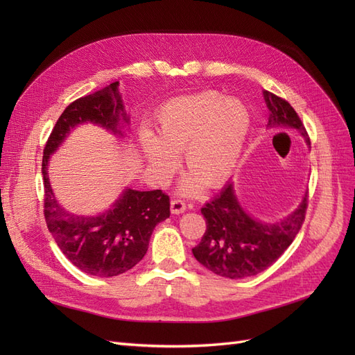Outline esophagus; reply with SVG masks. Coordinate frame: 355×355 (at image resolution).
Returning a JSON list of instances; mask_svg holds the SVG:
<instances>
[{
    "instance_id": "esophagus-1",
    "label": "esophagus",
    "mask_w": 355,
    "mask_h": 355,
    "mask_svg": "<svg viewBox=\"0 0 355 355\" xmlns=\"http://www.w3.org/2000/svg\"><path fill=\"white\" fill-rule=\"evenodd\" d=\"M170 209L173 214H180L187 210V204L182 201L180 198H173L170 202Z\"/></svg>"
}]
</instances>
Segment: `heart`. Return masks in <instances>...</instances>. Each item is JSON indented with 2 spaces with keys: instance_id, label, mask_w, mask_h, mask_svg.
Here are the masks:
<instances>
[{
  "instance_id": "1",
  "label": "heart",
  "mask_w": 355,
  "mask_h": 355,
  "mask_svg": "<svg viewBox=\"0 0 355 355\" xmlns=\"http://www.w3.org/2000/svg\"><path fill=\"white\" fill-rule=\"evenodd\" d=\"M250 128V115L239 101L216 92L184 96L164 103L157 114V135L144 128L141 146L153 178L164 185L184 153L192 175L182 191L196 194L202 184L218 188L237 167Z\"/></svg>"
}]
</instances>
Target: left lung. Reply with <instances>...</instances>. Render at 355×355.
Returning <instances> with one entry per match:
<instances>
[{
  "label": "left lung",
  "instance_id": "8db88e82",
  "mask_svg": "<svg viewBox=\"0 0 355 355\" xmlns=\"http://www.w3.org/2000/svg\"><path fill=\"white\" fill-rule=\"evenodd\" d=\"M270 111L268 127L295 128L309 145V137L297 112L287 101L263 92ZM306 197L290 216L278 223H265L247 214L228 182L220 194L201 209L207 228L192 249L196 259L209 271L227 278L252 277L265 271L292 244L305 220Z\"/></svg>",
  "mask_w": 355,
  "mask_h": 355
}]
</instances>
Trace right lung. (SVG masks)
Returning <instances> with one entry per match:
<instances>
[{
    "label": "right lung",
    "mask_w": 355,
    "mask_h": 355,
    "mask_svg": "<svg viewBox=\"0 0 355 355\" xmlns=\"http://www.w3.org/2000/svg\"><path fill=\"white\" fill-rule=\"evenodd\" d=\"M120 118L128 123L115 81L69 103L53 127L42 154L47 228L62 253L78 270L96 277L120 275L142 261L154 228L170 216V198L161 189H125L105 213L78 216L58 202L50 187L47 164L75 125L93 123L123 136L118 127Z\"/></svg>",
    "instance_id": "add662e5"
}]
</instances>
